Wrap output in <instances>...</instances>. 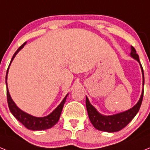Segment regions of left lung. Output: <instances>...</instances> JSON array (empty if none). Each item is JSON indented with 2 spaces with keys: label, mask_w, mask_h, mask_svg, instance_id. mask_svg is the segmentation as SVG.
Instances as JSON below:
<instances>
[{
  "label": "left lung",
  "mask_w": 150,
  "mask_h": 150,
  "mask_svg": "<svg viewBox=\"0 0 150 150\" xmlns=\"http://www.w3.org/2000/svg\"><path fill=\"white\" fill-rule=\"evenodd\" d=\"M131 50H132L131 56L133 59H136L140 63L141 71H142L143 79H144L143 80V86H144V70H143L142 65L140 64L139 56L137 54L136 50L134 48L133 46L131 47ZM143 97H144V88H143L142 94H141V96L140 98V100H138L136 105L134 106L131 109L125 111V112L112 115V116H104V115L100 114V112H98L95 107L90 104L89 100H88V98L86 97V105L88 118H89L91 124L93 125V126L96 129L107 132H119V131H120V130H122L127 125L132 121L134 118V116L137 115L139 110H140L141 104H142Z\"/></svg>",
  "instance_id": "obj_1"
}]
</instances>
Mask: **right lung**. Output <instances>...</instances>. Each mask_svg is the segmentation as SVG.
<instances>
[{"label":"right lung","mask_w":150,"mask_h":150,"mask_svg":"<svg viewBox=\"0 0 150 150\" xmlns=\"http://www.w3.org/2000/svg\"><path fill=\"white\" fill-rule=\"evenodd\" d=\"M26 43H24L22 46L16 50L14 55H13V58L11 59V62L10 64L13 62V59L15 58V56L16 55V54L18 53V52L20 51L21 49H22L25 46V44ZM10 65L8 67L7 71H6V85L7 86V83H6V79H7V74L8 71H9V67ZM67 95H66L65 98L63 99L61 104H59L58 107H56V109H55V110H53V112H51L50 115L48 116H44V117H35V116H33L30 114H28L26 112H23L22 110H21L14 103V101L13 100V99L11 98L10 97V93H9V90L8 88H6V98H7V103H8V107H9V109H10V112H12V114L15 116V118L17 120L20 122L24 126L26 127L28 129L33 130V131H40V130H45V129H49V128H52V126H54L58 121H59V118H60L61 113H62V109H63L64 104L65 103L66 98H67Z\"/></svg>","instance_id":"add662e5"}]
</instances>
